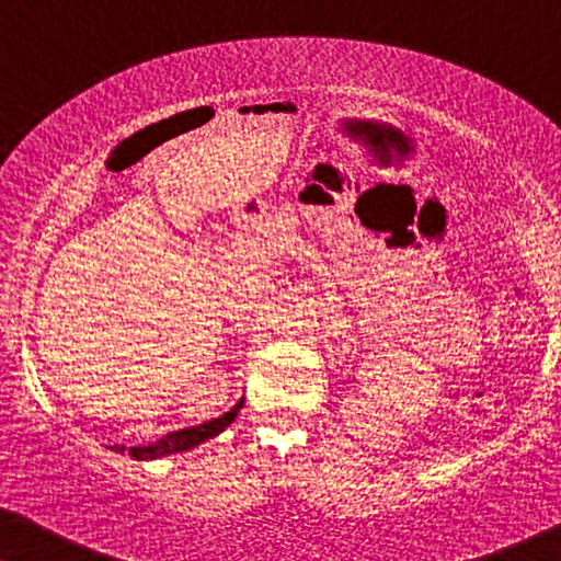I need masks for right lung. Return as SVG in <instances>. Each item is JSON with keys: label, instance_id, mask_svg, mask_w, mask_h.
I'll return each instance as SVG.
<instances>
[{"label": "right lung", "instance_id": "1", "mask_svg": "<svg viewBox=\"0 0 561 561\" xmlns=\"http://www.w3.org/2000/svg\"><path fill=\"white\" fill-rule=\"evenodd\" d=\"M242 403L244 401L237 403L232 411L225 413V416H219V419H214V421H206V424H202V426L181 428V432L168 434L160 442L148 444V447H125V444H114V447H110V449L119 451V455H129V457H135V459H158V457H165V455H175V451L191 449V447H196V444H202L206 439H211V436H217V434L225 432V428L234 421L237 411L242 409Z\"/></svg>", "mask_w": 561, "mask_h": 561}]
</instances>
